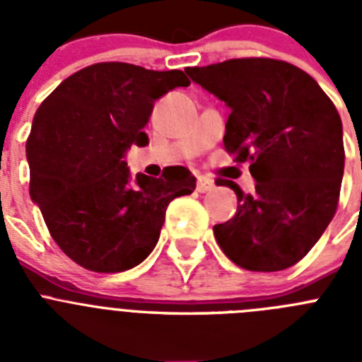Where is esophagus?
Returning a JSON list of instances; mask_svg holds the SVG:
<instances>
[{
  "instance_id": "esophagus-1",
  "label": "esophagus",
  "mask_w": 362,
  "mask_h": 362,
  "mask_svg": "<svg viewBox=\"0 0 362 362\" xmlns=\"http://www.w3.org/2000/svg\"><path fill=\"white\" fill-rule=\"evenodd\" d=\"M216 187V183H214V179L210 177H204V175H199L197 177V192H201V194H204V192H210L212 188Z\"/></svg>"
}]
</instances>
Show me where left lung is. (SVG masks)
I'll return each mask as SVG.
<instances>
[{"instance_id": "8db88e82", "label": "left lung", "mask_w": 362, "mask_h": 362, "mask_svg": "<svg viewBox=\"0 0 362 362\" xmlns=\"http://www.w3.org/2000/svg\"><path fill=\"white\" fill-rule=\"evenodd\" d=\"M230 108L225 148L250 163L254 194L217 179L238 196V212L214 235L230 261L277 272L305 257L337 210L344 172L343 123L305 70L270 57L187 69Z\"/></svg>"}]
</instances>
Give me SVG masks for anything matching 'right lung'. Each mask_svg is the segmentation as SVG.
I'll list each match as a JSON object with an SVG mask.
<instances>
[{"label":"right lung","instance_id":"add662e5","mask_svg":"<svg viewBox=\"0 0 362 362\" xmlns=\"http://www.w3.org/2000/svg\"><path fill=\"white\" fill-rule=\"evenodd\" d=\"M181 70L95 63L45 99L27 141L30 199L57 246L74 263L116 274L156 248L166 206L192 194L196 177L170 166L161 177H132L124 156L145 146L156 99L188 86Z\"/></svg>","mask_w":362,"mask_h":362}]
</instances>
